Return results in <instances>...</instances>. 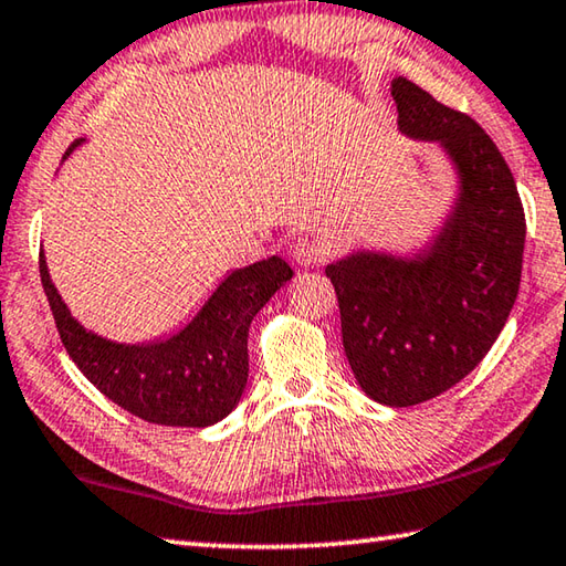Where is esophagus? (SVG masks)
<instances>
[{"mask_svg": "<svg viewBox=\"0 0 566 566\" xmlns=\"http://www.w3.org/2000/svg\"><path fill=\"white\" fill-rule=\"evenodd\" d=\"M291 258L298 268H313L323 261L325 251H323V245L315 241V238L303 235V238H298V241H293Z\"/></svg>", "mask_w": 566, "mask_h": 566, "instance_id": "esophagus-1", "label": "esophagus"}]
</instances>
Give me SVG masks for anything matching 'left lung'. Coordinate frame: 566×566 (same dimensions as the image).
Here are the masks:
<instances>
[{
	"mask_svg": "<svg viewBox=\"0 0 566 566\" xmlns=\"http://www.w3.org/2000/svg\"><path fill=\"white\" fill-rule=\"evenodd\" d=\"M390 92L400 134L448 156L450 213L418 253L358 248L325 275L363 392L410 408L450 390L490 353L517 301L527 226L510 166L478 122L402 76Z\"/></svg>",
	"mask_w": 566,
	"mask_h": 566,
	"instance_id": "obj_1",
	"label": "left lung"
}]
</instances>
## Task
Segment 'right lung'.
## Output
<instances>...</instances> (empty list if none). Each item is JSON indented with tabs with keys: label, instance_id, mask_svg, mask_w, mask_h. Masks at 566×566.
Here are the masks:
<instances>
[{
	"label": "right lung",
	"instance_id": "obj_1",
	"mask_svg": "<svg viewBox=\"0 0 566 566\" xmlns=\"http://www.w3.org/2000/svg\"><path fill=\"white\" fill-rule=\"evenodd\" d=\"M82 142L69 146L64 158ZM39 273L56 331L84 378L118 408L168 428H208L231 415L248 382V328L293 277L281 255L228 273L181 331L144 343H116L78 323L49 275Z\"/></svg>",
	"mask_w": 566,
	"mask_h": 566
}]
</instances>
